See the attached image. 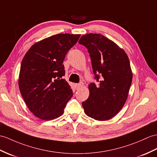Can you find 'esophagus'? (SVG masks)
Segmentation results:
<instances>
[{"label":"esophagus","instance_id":"1","mask_svg":"<svg viewBox=\"0 0 157 157\" xmlns=\"http://www.w3.org/2000/svg\"><path fill=\"white\" fill-rule=\"evenodd\" d=\"M83 86H84V84H83V83H76V84H75V86L76 87V89L78 90L79 88H81V87H82Z\"/></svg>","mask_w":157,"mask_h":157}]
</instances>
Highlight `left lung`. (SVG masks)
Listing matches in <instances>:
<instances>
[{
  "mask_svg": "<svg viewBox=\"0 0 157 157\" xmlns=\"http://www.w3.org/2000/svg\"><path fill=\"white\" fill-rule=\"evenodd\" d=\"M79 43L88 50L96 86H88L90 95L83 101L86 114L99 121L110 120L124 105L132 81L128 57L112 40L101 34L82 35ZM101 78H99V76Z\"/></svg>",
  "mask_w": 157,
  "mask_h": 157,
  "instance_id": "obj_1",
  "label": "left lung"
}]
</instances>
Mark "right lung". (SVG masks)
<instances>
[{"mask_svg":"<svg viewBox=\"0 0 157 157\" xmlns=\"http://www.w3.org/2000/svg\"><path fill=\"white\" fill-rule=\"evenodd\" d=\"M80 35L57 34L33 45L21 62L19 87L33 114L43 120L63 114L73 96L65 75L63 62Z\"/></svg>","mask_w":157,"mask_h":157,"instance_id":"1","label":"right lung"}]
</instances>
